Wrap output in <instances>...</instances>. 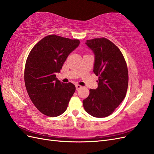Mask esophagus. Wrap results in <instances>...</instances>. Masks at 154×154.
Listing matches in <instances>:
<instances>
[{"label": "esophagus", "mask_w": 154, "mask_h": 154, "mask_svg": "<svg viewBox=\"0 0 154 154\" xmlns=\"http://www.w3.org/2000/svg\"><path fill=\"white\" fill-rule=\"evenodd\" d=\"M75 87H76V90H79L80 88H81V85H75Z\"/></svg>", "instance_id": "esophagus-1"}]
</instances>
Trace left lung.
<instances>
[{
	"label": "left lung",
	"instance_id": "obj_1",
	"mask_svg": "<svg viewBox=\"0 0 154 154\" xmlns=\"http://www.w3.org/2000/svg\"><path fill=\"white\" fill-rule=\"evenodd\" d=\"M95 55L94 73L99 77L98 87L90 90L83 100L87 113L95 117L112 114L124 100L128 85V72L120 50L106 38L87 40Z\"/></svg>",
	"mask_w": 154,
	"mask_h": 154
}]
</instances>
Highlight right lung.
I'll use <instances>...</instances> for the list:
<instances>
[{
	"instance_id": "add662e5",
	"label": "right lung",
	"mask_w": 154,
	"mask_h": 154,
	"mask_svg": "<svg viewBox=\"0 0 154 154\" xmlns=\"http://www.w3.org/2000/svg\"><path fill=\"white\" fill-rule=\"evenodd\" d=\"M79 40L50 35L37 42L29 52L24 69V82L29 98L45 115L57 117L66 110L75 86L56 77L68 56Z\"/></svg>"
}]
</instances>
